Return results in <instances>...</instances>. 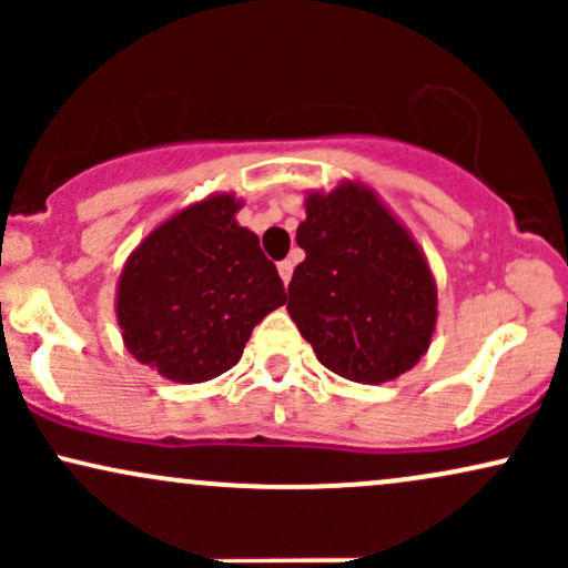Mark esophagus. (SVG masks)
<instances>
[{
	"instance_id": "1",
	"label": "esophagus",
	"mask_w": 568,
	"mask_h": 568,
	"mask_svg": "<svg viewBox=\"0 0 568 568\" xmlns=\"http://www.w3.org/2000/svg\"><path fill=\"white\" fill-rule=\"evenodd\" d=\"M293 266H296V264H293L291 258H285V262H280V264H277V272H280V277H283V283H285V285L291 283V277H293Z\"/></svg>"
}]
</instances>
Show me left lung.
Here are the masks:
<instances>
[{"mask_svg":"<svg viewBox=\"0 0 568 568\" xmlns=\"http://www.w3.org/2000/svg\"><path fill=\"white\" fill-rule=\"evenodd\" d=\"M288 315L317 361L357 384L397 379L429 349L438 288L425 251L379 194L357 181L310 192Z\"/></svg>","mask_w":568,"mask_h":568,"instance_id":"1","label":"left lung"}]
</instances>
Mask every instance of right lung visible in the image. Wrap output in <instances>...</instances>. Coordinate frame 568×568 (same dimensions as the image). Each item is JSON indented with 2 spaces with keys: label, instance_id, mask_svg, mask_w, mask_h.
Returning a JSON list of instances; mask_svg holds the SVG:
<instances>
[{
  "label": "right lung",
  "instance_id": "right-lung-1",
  "mask_svg": "<svg viewBox=\"0 0 568 568\" xmlns=\"http://www.w3.org/2000/svg\"><path fill=\"white\" fill-rule=\"evenodd\" d=\"M230 192L192 202L141 240L116 283V323L130 355L179 384L237 366L251 331L285 304L275 264L237 224Z\"/></svg>",
  "mask_w": 568,
  "mask_h": 568
}]
</instances>
